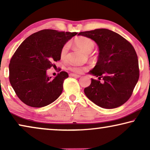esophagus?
<instances>
[{
    "instance_id": "esophagus-1",
    "label": "esophagus",
    "mask_w": 150,
    "mask_h": 150,
    "mask_svg": "<svg viewBox=\"0 0 150 150\" xmlns=\"http://www.w3.org/2000/svg\"><path fill=\"white\" fill-rule=\"evenodd\" d=\"M69 76L75 77V78H80V77H81V76L75 74H69Z\"/></svg>"
}]
</instances>
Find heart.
I'll return each mask as SVG.
<instances>
[{
    "mask_svg": "<svg viewBox=\"0 0 150 150\" xmlns=\"http://www.w3.org/2000/svg\"><path fill=\"white\" fill-rule=\"evenodd\" d=\"M74 44L78 48L81 49L82 50L86 53L91 52L94 49V47H95V42L91 39L87 38V37L76 38L74 41ZM69 45L68 43H66V44H65L63 46L60 52V56L62 59H64L66 57L69 50ZM69 69L76 73H82L83 70L85 69V67L81 66H72L69 67Z\"/></svg>",
    "mask_w": 150,
    "mask_h": 150,
    "instance_id": "heart-1",
    "label": "heart"
}]
</instances>
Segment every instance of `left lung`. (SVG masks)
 I'll list each match as a JSON object with an SVG mask.
<instances>
[{
	"label": "left lung",
	"instance_id": "1",
	"mask_svg": "<svg viewBox=\"0 0 150 150\" xmlns=\"http://www.w3.org/2000/svg\"><path fill=\"white\" fill-rule=\"evenodd\" d=\"M79 35L91 39L99 48L97 63L89 72L98 80L91 79V85L84 89L86 96L104 108L122 106L132 96L139 78L134 47L120 35L106 28L81 32Z\"/></svg>",
	"mask_w": 150,
	"mask_h": 150
}]
</instances>
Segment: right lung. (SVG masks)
<instances>
[{"label": "right lung", "mask_w": 150, "mask_h": 150, "mask_svg": "<svg viewBox=\"0 0 150 150\" xmlns=\"http://www.w3.org/2000/svg\"><path fill=\"white\" fill-rule=\"evenodd\" d=\"M77 33L44 29L32 34L20 45L11 57L9 69L10 83L22 102L40 108L60 96L68 74L61 71L51 79L46 71L54 66V61L60 60L63 46Z\"/></svg>", "instance_id": "right-lung-1"}]
</instances>
